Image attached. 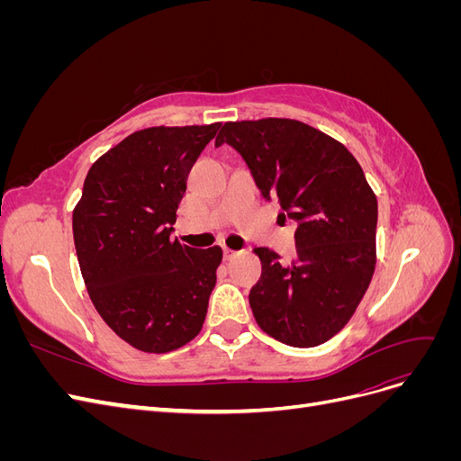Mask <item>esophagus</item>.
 I'll list each match as a JSON object with an SVG mask.
<instances>
[{"mask_svg": "<svg viewBox=\"0 0 461 461\" xmlns=\"http://www.w3.org/2000/svg\"><path fill=\"white\" fill-rule=\"evenodd\" d=\"M222 256H225L227 261H230V259L239 256V252H234V249H230V248H222Z\"/></svg>", "mask_w": 461, "mask_h": 461, "instance_id": "esophagus-1", "label": "esophagus"}]
</instances>
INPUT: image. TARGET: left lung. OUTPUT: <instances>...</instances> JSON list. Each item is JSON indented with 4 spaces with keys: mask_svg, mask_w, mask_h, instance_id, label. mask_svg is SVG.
I'll return each instance as SVG.
<instances>
[{
    "mask_svg": "<svg viewBox=\"0 0 461 461\" xmlns=\"http://www.w3.org/2000/svg\"><path fill=\"white\" fill-rule=\"evenodd\" d=\"M240 153L278 217L296 222L292 263L256 248L261 278L249 290L258 325L278 342L312 348L337 334L375 271L376 198L340 142L294 119L225 122L215 146Z\"/></svg>",
    "mask_w": 461,
    "mask_h": 461,
    "instance_id": "1",
    "label": "left lung"
}]
</instances>
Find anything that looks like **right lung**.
Returning <instances> with one entry per match:
<instances>
[{"mask_svg":"<svg viewBox=\"0 0 461 461\" xmlns=\"http://www.w3.org/2000/svg\"><path fill=\"white\" fill-rule=\"evenodd\" d=\"M219 127L138 131L86 175L73 212L80 273L97 313L136 350L173 352L202 330L222 249L188 248L171 232L192 165Z\"/></svg>","mask_w":461,"mask_h":461,"instance_id":"obj_1","label":"right lung"}]
</instances>
